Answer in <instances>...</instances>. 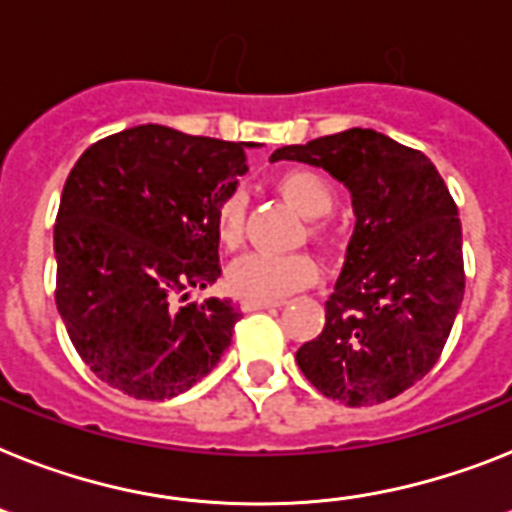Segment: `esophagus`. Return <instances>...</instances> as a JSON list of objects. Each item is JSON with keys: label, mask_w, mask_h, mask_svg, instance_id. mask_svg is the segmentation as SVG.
<instances>
[{"label": "esophagus", "mask_w": 512, "mask_h": 512, "mask_svg": "<svg viewBox=\"0 0 512 512\" xmlns=\"http://www.w3.org/2000/svg\"><path fill=\"white\" fill-rule=\"evenodd\" d=\"M277 306H280V301H251V298L240 303V308L248 311V314H251V311H264V308H277Z\"/></svg>", "instance_id": "34e87169"}]
</instances>
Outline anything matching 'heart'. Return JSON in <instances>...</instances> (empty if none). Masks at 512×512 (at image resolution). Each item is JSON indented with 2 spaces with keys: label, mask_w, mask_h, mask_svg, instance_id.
<instances>
[{
  "label": "heart",
  "mask_w": 512,
  "mask_h": 512,
  "mask_svg": "<svg viewBox=\"0 0 512 512\" xmlns=\"http://www.w3.org/2000/svg\"><path fill=\"white\" fill-rule=\"evenodd\" d=\"M274 188L285 198L287 204L295 206L303 217L319 219L332 211L335 190L319 172L311 170H287L274 180ZM214 232L219 246L232 251L243 243L246 235V198L243 193H232L214 214ZM311 232L319 235L322 227L311 225ZM316 280V264L306 253H246L227 266L225 282L232 295L251 298V301H280L285 295L303 290Z\"/></svg>",
  "instance_id": "obj_1"
}]
</instances>
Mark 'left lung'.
<instances>
[{
  "label": "left lung",
  "mask_w": 512,
  "mask_h": 512,
  "mask_svg": "<svg viewBox=\"0 0 512 512\" xmlns=\"http://www.w3.org/2000/svg\"><path fill=\"white\" fill-rule=\"evenodd\" d=\"M322 167L350 193L356 227L322 335L295 361L345 405H377L424 379L463 303V230L445 180L421 151L377 130L350 128L272 162Z\"/></svg>",
  "instance_id": "1"
}]
</instances>
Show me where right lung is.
Instances as JSON below:
<instances>
[{"instance_id":"right-lung-1","label":"right lung","mask_w":512,"mask_h":512,"mask_svg":"<svg viewBox=\"0 0 512 512\" xmlns=\"http://www.w3.org/2000/svg\"><path fill=\"white\" fill-rule=\"evenodd\" d=\"M246 149L256 143L138 125L94 143L67 175L54 225L57 311L78 356L114 390L170 400L225 356L238 308L188 295L222 274L214 214L248 172Z\"/></svg>"}]
</instances>
